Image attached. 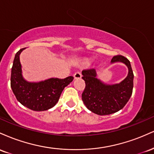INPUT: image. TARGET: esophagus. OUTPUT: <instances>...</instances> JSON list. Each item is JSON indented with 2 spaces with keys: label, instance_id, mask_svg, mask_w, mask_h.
Masks as SVG:
<instances>
[{
  "label": "esophagus",
  "instance_id": "obj_1",
  "mask_svg": "<svg viewBox=\"0 0 154 154\" xmlns=\"http://www.w3.org/2000/svg\"><path fill=\"white\" fill-rule=\"evenodd\" d=\"M74 77H75V79H80L82 77V75L79 72H77L74 74Z\"/></svg>",
  "mask_w": 154,
  "mask_h": 154
}]
</instances>
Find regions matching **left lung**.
Returning <instances> with one entry per match:
<instances>
[{"mask_svg": "<svg viewBox=\"0 0 154 154\" xmlns=\"http://www.w3.org/2000/svg\"><path fill=\"white\" fill-rule=\"evenodd\" d=\"M122 62L128 67V75L120 83L106 85L96 78L95 69L82 70L85 88L82 99L86 107L98 115H108L121 110L131 97L134 75L130 61L121 55L114 56L111 63Z\"/></svg>", "mask_w": 154, "mask_h": 154, "instance_id": "8db88e82", "label": "left lung"}]
</instances>
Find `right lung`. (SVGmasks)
<instances>
[{"label":"right lung","mask_w":154,"mask_h":154,"mask_svg":"<svg viewBox=\"0 0 154 154\" xmlns=\"http://www.w3.org/2000/svg\"><path fill=\"white\" fill-rule=\"evenodd\" d=\"M24 48L15 55L11 75V87L18 101L33 111L50 109L59 101L66 86L74 79L72 76L64 79L50 78L39 82H29L23 78L19 55Z\"/></svg>","instance_id":"add662e5"}]
</instances>
